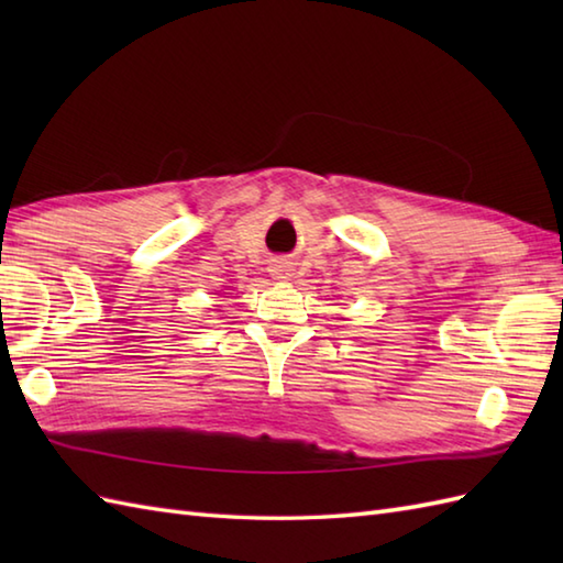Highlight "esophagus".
<instances>
[{
    "instance_id": "obj_1",
    "label": "esophagus",
    "mask_w": 563,
    "mask_h": 563,
    "mask_svg": "<svg viewBox=\"0 0 563 563\" xmlns=\"http://www.w3.org/2000/svg\"><path fill=\"white\" fill-rule=\"evenodd\" d=\"M271 273L278 280H288L290 278V266H288V263H275V266L271 268Z\"/></svg>"
}]
</instances>
